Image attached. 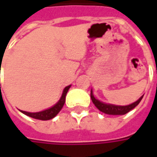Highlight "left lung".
<instances>
[{
	"label": "left lung",
	"mask_w": 157,
	"mask_h": 157,
	"mask_svg": "<svg viewBox=\"0 0 157 157\" xmlns=\"http://www.w3.org/2000/svg\"><path fill=\"white\" fill-rule=\"evenodd\" d=\"M142 97H143V95L137 101L132 103V104H130V105H112V104H105V103H103V102H101L100 100H96L94 98L93 91L91 90V99H92V101H93V103L95 105V106L100 112H102L104 113H106V114H111V115H123V114H126L127 113H128L132 109H134L136 105L140 103V101L142 100Z\"/></svg>",
	"instance_id": "1"
}]
</instances>
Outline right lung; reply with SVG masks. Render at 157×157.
<instances>
[{
  "label": "right lung",
  "instance_id": "obj_1",
  "mask_svg": "<svg viewBox=\"0 0 157 157\" xmlns=\"http://www.w3.org/2000/svg\"><path fill=\"white\" fill-rule=\"evenodd\" d=\"M71 87V86H68L63 89V94L60 98V100L57 101V104L53 105L52 107L49 108V109H46L44 111L37 112V113H29V112L25 111H21L22 113L26 114L29 117L34 118V119H36V120H41V121H48V120H51L52 118H54L57 113L60 112V110L62 109V107L64 105V102H65V96L66 94L68 92V90Z\"/></svg>",
  "mask_w": 157,
  "mask_h": 157
}]
</instances>
